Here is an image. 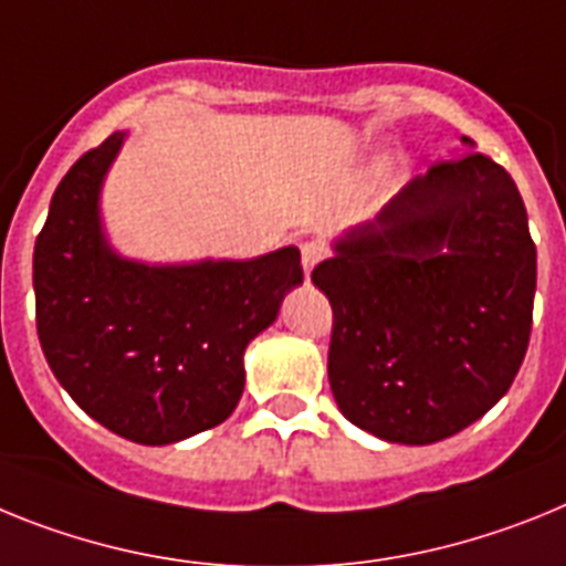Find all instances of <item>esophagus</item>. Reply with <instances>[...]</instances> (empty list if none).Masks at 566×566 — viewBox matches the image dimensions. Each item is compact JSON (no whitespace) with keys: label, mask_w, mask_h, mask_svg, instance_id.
<instances>
[{"label":"esophagus","mask_w":566,"mask_h":566,"mask_svg":"<svg viewBox=\"0 0 566 566\" xmlns=\"http://www.w3.org/2000/svg\"><path fill=\"white\" fill-rule=\"evenodd\" d=\"M324 253H327V250H324V244L316 242V239H311V242H302V264H304V273H307V276H311V270L322 262Z\"/></svg>","instance_id":"1"}]
</instances>
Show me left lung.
I'll use <instances>...</instances> for the list:
<instances>
[{
  "label": "left lung",
  "instance_id": "1",
  "mask_svg": "<svg viewBox=\"0 0 566 566\" xmlns=\"http://www.w3.org/2000/svg\"><path fill=\"white\" fill-rule=\"evenodd\" d=\"M333 250L311 279L333 307L327 376L344 419L432 444L510 390L533 327L535 244L504 167L441 161Z\"/></svg>",
  "mask_w": 566,
  "mask_h": 566
}]
</instances>
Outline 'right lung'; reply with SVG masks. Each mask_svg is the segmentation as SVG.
<instances>
[{
  "label": "right lung",
  "instance_id": "right-lung-1",
  "mask_svg": "<svg viewBox=\"0 0 566 566\" xmlns=\"http://www.w3.org/2000/svg\"><path fill=\"white\" fill-rule=\"evenodd\" d=\"M122 142L119 130L87 150L53 193L33 248L36 331L53 376L91 419L136 444H174L235 410L244 350L302 284V255H119L102 230L99 193Z\"/></svg>",
  "mask_w": 566,
  "mask_h": 566
}]
</instances>
